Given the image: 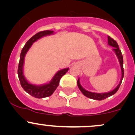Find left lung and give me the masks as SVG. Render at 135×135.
Returning <instances> with one entry per match:
<instances>
[{
  "mask_svg": "<svg viewBox=\"0 0 135 135\" xmlns=\"http://www.w3.org/2000/svg\"><path fill=\"white\" fill-rule=\"evenodd\" d=\"M108 45L109 46L113 47V50L114 51L115 54L118 57V61H119L120 66H121V80H120V82L119 84L117 85V87L113 90H111V91L108 92H104V93H95V92H92L90 91H88V90H85V89L81 85L80 83V79L79 78L77 80V85L79 89H80V90L82 92V93L84 94L85 96H86L88 98L92 99L94 100H102L103 99H105L108 98V97L111 96V95H114V94L116 93V92L118 91V89L119 88V86L121 85V82H122V80L123 79V77H124V69H123V58L122 53H121V50H119V46H118L117 42L115 41V40H113V38H111L110 36L108 37Z\"/></svg>",
  "mask_w": 135,
  "mask_h": 135,
  "instance_id": "1",
  "label": "left lung"
}]
</instances>
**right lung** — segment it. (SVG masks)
<instances>
[{
  "mask_svg": "<svg viewBox=\"0 0 135 135\" xmlns=\"http://www.w3.org/2000/svg\"><path fill=\"white\" fill-rule=\"evenodd\" d=\"M53 34H54V31L50 30L43 31L38 32L26 42L21 53L18 70H17L19 81H20L21 85L24 90L27 93L30 94L32 96L36 97V98H44V97H49L52 95L53 92H55V90H56V89L58 87V86L59 85L60 80L61 78L69 70V68H65V69L60 70L55 74L49 82L41 84V85H36V84L30 83V82L27 81L25 76H24V58H25V56L27 52L30 49L32 44L41 38L46 36L53 35Z\"/></svg>",
  "mask_w": 135,
  "mask_h": 135,
  "instance_id": "add662e5",
  "label": "right lung"
}]
</instances>
